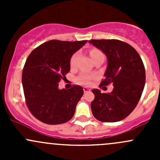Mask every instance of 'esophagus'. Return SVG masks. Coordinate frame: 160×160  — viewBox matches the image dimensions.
<instances>
[{
    "label": "esophagus",
    "instance_id": "34e87169",
    "mask_svg": "<svg viewBox=\"0 0 160 160\" xmlns=\"http://www.w3.org/2000/svg\"><path fill=\"white\" fill-rule=\"evenodd\" d=\"M90 89H88V88H83V92H84L85 93H88V92H90Z\"/></svg>",
    "mask_w": 160,
    "mask_h": 160
}]
</instances>
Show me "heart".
Returning <instances> with one entry per match:
<instances>
[{"label":"heart","instance_id":"1","mask_svg":"<svg viewBox=\"0 0 160 160\" xmlns=\"http://www.w3.org/2000/svg\"><path fill=\"white\" fill-rule=\"evenodd\" d=\"M78 52H75L70 58V66L71 68H74L77 64V58H78ZM90 55L91 56L92 59L93 61L96 59H100V58H104V54L102 52L98 49H92L90 50ZM95 77L93 74H87V73H81L77 78V81L79 83H81L83 85H89L91 83V80Z\"/></svg>","mask_w":160,"mask_h":160}]
</instances>
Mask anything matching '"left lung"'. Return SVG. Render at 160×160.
Instances as JSON below:
<instances>
[{"label":"left lung","instance_id":"obj_1","mask_svg":"<svg viewBox=\"0 0 160 160\" xmlns=\"http://www.w3.org/2000/svg\"><path fill=\"white\" fill-rule=\"evenodd\" d=\"M108 58V67L100 88L113 83L111 93L93 89L92 114L101 122L123 120L136 107L144 89L146 71L139 54L132 46L118 39H91Z\"/></svg>","mask_w":160,"mask_h":160}]
</instances>
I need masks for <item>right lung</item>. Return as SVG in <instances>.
Listing matches in <instances>:
<instances>
[{
    "mask_svg": "<svg viewBox=\"0 0 160 160\" xmlns=\"http://www.w3.org/2000/svg\"><path fill=\"white\" fill-rule=\"evenodd\" d=\"M87 42L50 40L35 48L26 59L22 72L25 102L40 122L59 125L73 116L83 88L73 85L68 90H59L58 86L70 72L71 56Z\"/></svg>",
    "mask_w": 160,
    "mask_h": 160,
    "instance_id": "right-lung-1",
    "label": "right lung"
}]
</instances>
